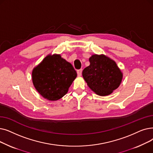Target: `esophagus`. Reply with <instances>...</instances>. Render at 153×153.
<instances>
[{
    "instance_id": "1",
    "label": "esophagus",
    "mask_w": 153,
    "mask_h": 153,
    "mask_svg": "<svg viewBox=\"0 0 153 153\" xmlns=\"http://www.w3.org/2000/svg\"><path fill=\"white\" fill-rule=\"evenodd\" d=\"M82 69H79V70H77V76H81V74H82Z\"/></svg>"
}]
</instances>
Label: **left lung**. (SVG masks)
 <instances>
[{
    "label": "left lung",
    "mask_w": 153,
    "mask_h": 153,
    "mask_svg": "<svg viewBox=\"0 0 153 153\" xmlns=\"http://www.w3.org/2000/svg\"><path fill=\"white\" fill-rule=\"evenodd\" d=\"M82 71L89 87L99 96H108L120 85L123 74L116 63L104 55H93Z\"/></svg>",
    "instance_id": "1"
}]
</instances>
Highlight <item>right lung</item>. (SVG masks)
Instances as JSON below:
<instances>
[{"label":"right lung","mask_w":153,"mask_h":153,"mask_svg":"<svg viewBox=\"0 0 153 153\" xmlns=\"http://www.w3.org/2000/svg\"><path fill=\"white\" fill-rule=\"evenodd\" d=\"M32 81L44 98L57 101L68 92L77 72L60 55L48 56L32 71Z\"/></svg>","instance_id":"1"}]
</instances>
